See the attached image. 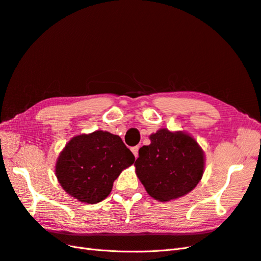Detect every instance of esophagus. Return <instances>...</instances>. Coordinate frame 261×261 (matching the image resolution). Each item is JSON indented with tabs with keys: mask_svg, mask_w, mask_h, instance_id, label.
<instances>
[{
	"mask_svg": "<svg viewBox=\"0 0 261 261\" xmlns=\"http://www.w3.org/2000/svg\"><path fill=\"white\" fill-rule=\"evenodd\" d=\"M131 151H132L133 155H135L136 159H137L138 156H139V146H133V147H131Z\"/></svg>",
	"mask_w": 261,
	"mask_h": 261,
	"instance_id": "esophagus-1",
	"label": "esophagus"
}]
</instances>
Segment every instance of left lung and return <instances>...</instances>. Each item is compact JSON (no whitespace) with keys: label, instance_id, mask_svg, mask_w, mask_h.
<instances>
[{"label":"left lung","instance_id":"left-lung-1","mask_svg":"<svg viewBox=\"0 0 261 261\" xmlns=\"http://www.w3.org/2000/svg\"><path fill=\"white\" fill-rule=\"evenodd\" d=\"M151 144L139 150L135 166L148 195L169 201L187 195L203 174V152L195 139L182 132L161 129L150 137Z\"/></svg>","mask_w":261,"mask_h":261}]
</instances>
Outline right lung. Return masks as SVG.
I'll return each mask as SVG.
<instances>
[{
  "label": "right lung",
  "instance_id": "right-lung-1",
  "mask_svg": "<svg viewBox=\"0 0 261 261\" xmlns=\"http://www.w3.org/2000/svg\"><path fill=\"white\" fill-rule=\"evenodd\" d=\"M135 155L120 137L95 131L74 137L59 156L56 174L62 188L81 202L98 203L108 197Z\"/></svg>",
  "mask_w": 261,
  "mask_h": 261
}]
</instances>
